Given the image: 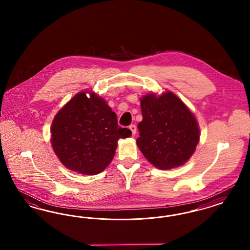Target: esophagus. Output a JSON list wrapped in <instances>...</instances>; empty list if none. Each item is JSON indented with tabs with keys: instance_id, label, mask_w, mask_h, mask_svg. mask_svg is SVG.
I'll list each match as a JSON object with an SVG mask.
<instances>
[{
	"instance_id": "esophagus-1",
	"label": "esophagus",
	"mask_w": 250,
	"mask_h": 250,
	"mask_svg": "<svg viewBox=\"0 0 250 250\" xmlns=\"http://www.w3.org/2000/svg\"><path fill=\"white\" fill-rule=\"evenodd\" d=\"M129 129H130L131 132H132V135L134 136V135L136 134V132H137L136 125H129Z\"/></svg>"
}]
</instances>
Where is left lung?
I'll return each instance as SVG.
<instances>
[{
	"label": "left lung",
	"mask_w": 250,
	"mask_h": 250,
	"mask_svg": "<svg viewBox=\"0 0 250 250\" xmlns=\"http://www.w3.org/2000/svg\"><path fill=\"white\" fill-rule=\"evenodd\" d=\"M143 121L136 143L155 167L170 169L184 165L200 142V127L188 107L170 91L141 98Z\"/></svg>",
	"instance_id": "obj_1"
}]
</instances>
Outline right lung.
Wrapping results in <instances>:
<instances>
[{
    "instance_id": "add662e5",
    "label": "right lung",
    "mask_w": 250,
    "mask_h": 250,
    "mask_svg": "<svg viewBox=\"0 0 250 250\" xmlns=\"http://www.w3.org/2000/svg\"><path fill=\"white\" fill-rule=\"evenodd\" d=\"M50 133L51 146L61 163L85 175L103 171L115 155L119 139L132 135L128 128L118 125L107 101L92 91L78 93L60 109Z\"/></svg>"
}]
</instances>
